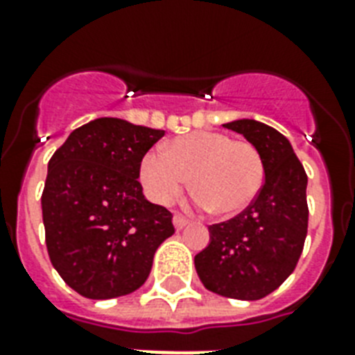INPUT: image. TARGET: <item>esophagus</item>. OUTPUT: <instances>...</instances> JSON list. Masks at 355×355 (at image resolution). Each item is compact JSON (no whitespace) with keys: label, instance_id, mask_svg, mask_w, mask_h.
<instances>
[{"label":"esophagus","instance_id":"obj_1","mask_svg":"<svg viewBox=\"0 0 355 355\" xmlns=\"http://www.w3.org/2000/svg\"><path fill=\"white\" fill-rule=\"evenodd\" d=\"M188 219L184 216H180V214H175V217H173V225H175L177 230H182L184 227H188Z\"/></svg>","mask_w":355,"mask_h":355}]
</instances>
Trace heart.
<instances>
[{"label": "heart", "mask_w": 355, "mask_h": 355, "mask_svg": "<svg viewBox=\"0 0 355 355\" xmlns=\"http://www.w3.org/2000/svg\"><path fill=\"white\" fill-rule=\"evenodd\" d=\"M191 177L195 200L219 217L247 210L261 191L265 166L248 141L211 130L171 139L164 153L150 150L139 166V178L150 199L167 205Z\"/></svg>", "instance_id": "b5f03b06"}]
</instances>
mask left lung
I'll return each mask as SVG.
<instances>
[{"mask_svg":"<svg viewBox=\"0 0 355 355\" xmlns=\"http://www.w3.org/2000/svg\"><path fill=\"white\" fill-rule=\"evenodd\" d=\"M225 128L243 134L265 166L261 191L247 210L211 225L208 247L195 269L208 291L237 300H259L286 282L298 263L308 234V175L289 139L256 119Z\"/></svg>","mask_w":355,"mask_h":355,"instance_id":"1","label":"left lung"}]
</instances>
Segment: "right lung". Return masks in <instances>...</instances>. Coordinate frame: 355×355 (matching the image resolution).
<instances>
[{"instance_id": "obj_1", "label": "right lung", "mask_w": 355, "mask_h": 355, "mask_svg": "<svg viewBox=\"0 0 355 355\" xmlns=\"http://www.w3.org/2000/svg\"><path fill=\"white\" fill-rule=\"evenodd\" d=\"M164 130L119 118L75 128L47 164L42 193L49 259L73 291L107 300L147 280L175 234L171 211L145 199L139 166Z\"/></svg>"}]
</instances>
